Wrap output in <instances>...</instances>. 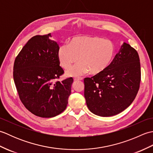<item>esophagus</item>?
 <instances>
[{
  "mask_svg": "<svg viewBox=\"0 0 153 153\" xmlns=\"http://www.w3.org/2000/svg\"><path fill=\"white\" fill-rule=\"evenodd\" d=\"M74 81H79V80H83V78L82 77H74Z\"/></svg>",
  "mask_w": 153,
  "mask_h": 153,
  "instance_id": "1",
  "label": "esophagus"
}]
</instances>
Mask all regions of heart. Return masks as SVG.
<instances>
[{"mask_svg":"<svg viewBox=\"0 0 153 153\" xmlns=\"http://www.w3.org/2000/svg\"><path fill=\"white\" fill-rule=\"evenodd\" d=\"M115 54V45L108 39L82 35L71 39L70 44L64 43L58 49V58L61 66L69 69L70 76H80L90 71L92 74H99L105 71L112 63Z\"/></svg>","mask_w":153,"mask_h":153,"instance_id":"heart-1","label":"heart"}]
</instances>
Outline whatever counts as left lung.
Instances as JSON below:
<instances>
[{"label":"left lung","mask_w":153,"mask_h":153,"mask_svg":"<svg viewBox=\"0 0 153 153\" xmlns=\"http://www.w3.org/2000/svg\"><path fill=\"white\" fill-rule=\"evenodd\" d=\"M140 83L139 54L135 48L124 43L105 71L84 79L87 107L100 116L118 114L134 101Z\"/></svg>","instance_id":"1"}]
</instances>
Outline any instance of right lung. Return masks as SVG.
<instances>
[{
  "instance_id": "1",
  "label": "right lung",
  "mask_w": 153,
  "mask_h": 153,
  "mask_svg": "<svg viewBox=\"0 0 153 153\" xmlns=\"http://www.w3.org/2000/svg\"><path fill=\"white\" fill-rule=\"evenodd\" d=\"M51 33L31 37L16 56L13 77L23 105L34 115L52 118L66 109L73 78L59 82L64 73L58 58V45Z\"/></svg>"
}]
</instances>
